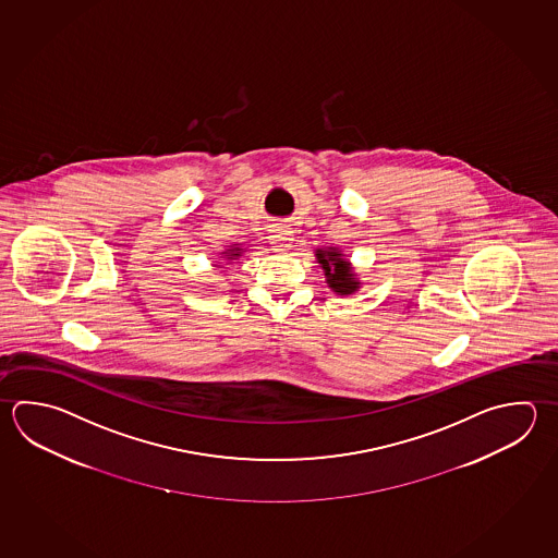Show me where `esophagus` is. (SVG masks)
Masks as SVG:
<instances>
[{"label": "esophagus", "mask_w": 558, "mask_h": 558, "mask_svg": "<svg viewBox=\"0 0 558 558\" xmlns=\"http://www.w3.org/2000/svg\"><path fill=\"white\" fill-rule=\"evenodd\" d=\"M270 244H272V248L276 253H284L286 248L292 244V236H290V232H276V234L270 236Z\"/></svg>", "instance_id": "obj_1"}]
</instances>
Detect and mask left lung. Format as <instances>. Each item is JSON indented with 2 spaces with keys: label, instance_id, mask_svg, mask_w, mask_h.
Wrapping results in <instances>:
<instances>
[{
  "label": "left lung",
  "instance_id": "left-lung-1",
  "mask_svg": "<svg viewBox=\"0 0 558 558\" xmlns=\"http://www.w3.org/2000/svg\"><path fill=\"white\" fill-rule=\"evenodd\" d=\"M345 254L337 251L336 246L329 248H317V263L322 264L326 282L329 288L339 295H349L357 292L361 282L357 280V274L353 272V266L343 258Z\"/></svg>",
  "mask_w": 558,
  "mask_h": 558
}]
</instances>
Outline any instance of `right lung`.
Instances as JSON below:
<instances>
[{"label":"right lung","mask_w":558,"mask_h":558,"mask_svg":"<svg viewBox=\"0 0 558 558\" xmlns=\"http://www.w3.org/2000/svg\"><path fill=\"white\" fill-rule=\"evenodd\" d=\"M241 253H242L241 246H231V248H227V251H225V253H222V256H225V258H227V260H229V263H231V260H236V258H239V256H241Z\"/></svg>","instance_id":"1"}]
</instances>
